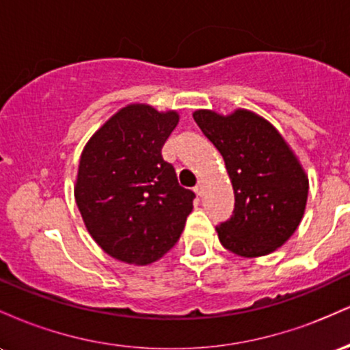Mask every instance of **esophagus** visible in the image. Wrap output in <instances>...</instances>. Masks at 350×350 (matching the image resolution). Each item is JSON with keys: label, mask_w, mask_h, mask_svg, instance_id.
Here are the masks:
<instances>
[{"label": "esophagus", "mask_w": 350, "mask_h": 350, "mask_svg": "<svg viewBox=\"0 0 350 350\" xmlns=\"http://www.w3.org/2000/svg\"><path fill=\"white\" fill-rule=\"evenodd\" d=\"M194 192L198 196H202L204 194V186H202V184H198V186L194 187Z\"/></svg>", "instance_id": "34e87169"}]
</instances>
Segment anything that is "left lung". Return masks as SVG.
Returning a JSON list of instances; mask_svg holds the SVG:
<instances>
[{"instance_id": "left-lung-1", "label": "left lung", "mask_w": 350, "mask_h": 350, "mask_svg": "<svg viewBox=\"0 0 350 350\" xmlns=\"http://www.w3.org/2000/svg\"><path fill=\"white\" fill-rule=\"evenodd\" d=\"M194 120L220 151L235 194L234 214L217 226L220 243L240 256L267 255L298 228L308 178L281 135L247 110L220 116L199 110Z\"/></svg>"}]
</instances>
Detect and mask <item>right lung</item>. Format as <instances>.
Returning a JSON list of instances; mask_svg holds the SVG:
<instances>
[{
  "mask_svg": "<svg viewBox=\"0 0 350 350\" xmlns=\"http://www.w3.org/2000/svg\"><path fill=\"white\" fill-rule=\"evenodd\" d=\"M178 113L130 105L90 138L80 156L75 200L87 230L126 263L159 260L179 240L196 194L179 186L163 144Z\"/></svg>",
  "mask_w": 350,
  "mask_h": 350,
  "instance_id": "right-lung-1",
  "label": "right lung"
}]
</instances>
